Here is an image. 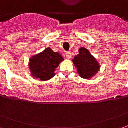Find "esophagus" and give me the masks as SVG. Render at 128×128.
Here are the masks:
<instances>
[{
	"label": "esophagus",
	"mask_w": 128,
	"mask_h": 128,
	"mask_svg": "<svg viewBox=\"0 0 128 128\" xmlns=\"http://www.w3.org/2000/svg\"><path fill=\"white\" fill-rule=\"evenodd\" d=\"M66 57L68 59H70L71 58V52L70 51H68L66 52Z\"/></svg>",
	"instance_id": "obj_1"
}]
</instances>
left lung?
I'll list each match as a JSON object with an SVG mask.
<instances>
[{"mask_svg":"<svg viewBox=\"0 0 128 128\" xmlns=\"http://www.w3.org/2000/svg\"><path fill=\"white\" fill-rule=\"evenodd\" d=\"M77 72L82 78L90 79L100 70L99 62L86 48H80L78 54L72 60Z\"/></svg>","mask_w":128,"mask_h":128,"instance_id":"1","label":"left lung"}]
</instances>
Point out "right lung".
Wrapping results in <instances>:
<instances>
[{
	"mask_svg": "<svg viewBox=\"0 0 128 128\" xmlns=\"http://www.w3.org/2000/svg\"><path fill=\"white\" fill-rule=\"evenodd\" d=\"M62 60L63 58L59 52L47 48L30 58L28 66L30 74L40 80H48L55 76V70Z\"/></svg>",
	"mask_w": 128,
	"mask_h": 128,
	"instance_id": "add662e5",
	"label": "right lung"
}]
</instances>
